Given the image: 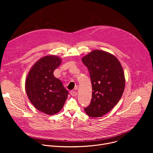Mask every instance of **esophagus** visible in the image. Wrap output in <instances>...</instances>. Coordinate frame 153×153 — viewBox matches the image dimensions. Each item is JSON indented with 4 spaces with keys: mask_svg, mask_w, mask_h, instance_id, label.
I'll return each mask as SVG.
<instances>
[{
    "mask_svg": "<svg viewBox=\"0 0 153 153\" xmlns=\"http://www.w3.org/2000/svg\"><path fill=\"white\" fill-rule=\"evenodd\" d=\"M70 94H71V95L72 96L75 97V96H77V93L76 91H70Z\"/></svg>",
    "mask_w": 153,
    "mask_h": 153,
    "instance_id": "obj_1",
    "label": "esophagus"
}]
</instances>
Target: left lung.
Wrapping results in <instances>:
<instances>
[{
    "label": "left lung",
    "instance_id": "obj_1",
    "mask_svg": "<svg viewBox=\"0 0 153 153\" xmlns=\"http://www.w3.org/2000/svg\"><path fill=\"white\" fill-rule=\"evenodd\" d=\"M82 60L88 69L93 91L91 103L84 110L90 117H101L112 110L123 94V68L114 56L101 50L91 51Z\"/></svg>",
    "mask_w": 153,
    "mask_h": 153
}]
</instances>
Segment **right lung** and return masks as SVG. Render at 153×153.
<instances>
[{"mask_svg": "<svg viewBox=\"0 0 153 153\" xmlns=\"http://www.w3.org/2000/svg\"><path fill=\"white\" fill-rule=\"evenodd\" d=\"M60 63L61 59L57 56L41 58L33 66L25 82L26 92L32 104L48 115L62 110L68 94L62 82L53 75Z\"/></svg>", "mask_w": 153, "mask_h": 153, "instance_id": "1", "label": "right lung"}]
</instances>
